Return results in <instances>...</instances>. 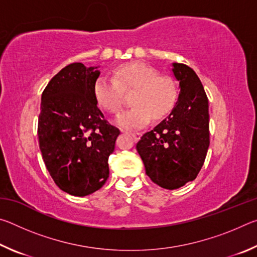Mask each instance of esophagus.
Segmentation results:
<instances>
[{"mask_svg":"<svg viewBox=\"0 0 257 257\" xmlns=\"http://www.w3.org/2000/svg\"><path fill=\"white\" fill-rule=\"evenodd\" d=\"M130 135H132V136L134 137V139L135 141H138L139 138H141V136H142V134L141 133H138V132H134V133H130Z\"/></svg>","mask_w":257,"mask_h":257,"instance_id":"obj_1","label":"esophagus"}]
</instances>
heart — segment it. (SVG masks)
<instances>
[{"instance_id":"1","label":"heart","mask_w":257,"mask_h":257,"mask_svg":"<svg viewBox=\"0 0 257 257\" xmlns=\"http://www.w3.org/2000/svg\"><path fill=\"white\" fill-rule=\"evenodd\" d=\"M135 89L132 95L134 105L115 115V123L123 129L142 128L152 116L164 118L175 107L178 87L168 76H159L154 68L145 63H130L118 68L114 78L102 75L94 84V96L98 105L108 112L119 110L123 90Z\"/></svg>"}]
</instances>
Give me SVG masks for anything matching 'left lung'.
<instances>
[{
	"label": "left lung",
	"mask_w": 257,
	"mask_h": 257,
	"mask_svg": "<svg viewBox=\"0 0 257 257\" xmlns=\"http://www.w3.org/2000/svg\"><path fill=\"white\" fill-rule=\"evenodd\" d=\"M171 71L179 81V96L170 114L144 134L136 149L146 175L165 189L180 188L201 170L210 145L208 101L193 69L173 62Z\"/></svg>",
	"instance_id": "obj_1"
}]
</instances>
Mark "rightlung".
Wrapping results in <instances>:
<instances>
[{
    "label": "right lung",
    "mask_w": 257,
    "mask_h": 257,
    "mask_svg": "<svg viewBox=\"0 0 257 257\" xmlns=\"http://www.w3.org/2000/svg\"><path fill=\"white\" fill-rule=\"evenodd\" d=\"M99 67L71 63L42 94L38 139L47 171L60 189L87 196L108 178L119 129L104 120L94 96Z\"/></svg>",
    "instance_id": "obj_1"
}]
</instances>
